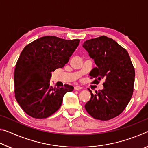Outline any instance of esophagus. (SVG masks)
<instances>
[{
    "instance_id": "obj_1",
    "label": "esophagus",
    "mask_w": 148,
    "mask_h": 148,
    "mask_svg": "<svg viewBox=\"0 0 148 148\" xmlns=\"http://www.w3.org/2000/svg\"><path fill=\"white\" fill-rule=\"evenodd\" d=\"M74 89L75 90H80V89H82V87H80V86H75L74 87Z\"/></svg>"
}]
</instances>
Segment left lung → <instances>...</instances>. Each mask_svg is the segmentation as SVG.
<instances>
[{"mask_svg":"<svg viewBox=\"0 0 148 148\" xmlns=\"http://www.w3.org/2000/svg\"><path fill=\"white\" fill-rule=\"evenodd\" d=\"M97 66L89 76L94 84L105 79L104 89L91 90V99L85 108L93 118L106 121L122 113L129 104L134 89L135 72L127 50L113 39L102 36L84 42L82 45Z\"/></svg>","mask_w":148,"mask_h":148,"instance_id":"1","label":"left lung"}]
</instances>
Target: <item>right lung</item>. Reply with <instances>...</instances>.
Listing matches in <instances>:
<instances>
[{"label":"right lung","mask_w":148,"mask_h":148,"mask_svg":"<svg viewBox=\"0 0 148 148\" xmlns=\"http://www.w3.org/2000/svg\"><path fill=\"white\" fill-rule=\"evenodd\" d=\"M79 40H68L54 36L36 40L24 47L14 71L15 97L23 111L36 119L51 116L62 99L74 87L50 86L51 72L69 62Z\"/></svg>","instance_id":"obj_1"}]
</instances>
